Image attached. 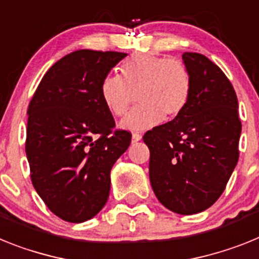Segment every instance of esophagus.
Returning <instances> with one entry per match:
<instances>
[{
    "mask_svg": "<svg viewBox=\"0 0 259 259\" xmlns=\"http://www.w3.org/2000/svg\"><path fill=\"white\" fill-rule=\"evenodd\" d=\"M141 139H142V136H141L139 133H133V136H132V142H133V143L139 142Z\"/></svg>",
    "mask_w": 259,
    "mask_h": 259,
    "instance_id": "esophagus-1",
    "label": "esophagus"
}]
</instances>
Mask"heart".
<instances>
[{
	"label": "heart",
	"mask_w": 259,
	"mask_h": 259,
	"mask_svg": "<svg viewBox=\"0 0 259 259\" xmlns=\"http://www.w3.org/2000/svg\"><path fill=\"white\" fill-rule=\"evenodd\" d=\"M190 73L179 58L136 56L121 67V78L107 75L100 84V98L114 117L126 113L134 96L138 107L121 122V127L143 132L172 120L185 109L190 96Z\"/></svg>",
	"instance_id": "heart-1"
}]
</instances>
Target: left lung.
Masks as SVG:
<instances>
[{"mask_svg": "<svg viewBox=\"0 0 259 259\" xmlns=\"http://www.w3.org/2000/svg\"><path fill=\"white\" fill-rule=\"evenodd\" d=\"M190 96L172 121L148 130L150 183L168 210L193 215L212 206L238 161L241 121L232 84L206 56L185 52Z\"/></svg>", "mask_w": 259, "mask_h": 259, "instance_id": "obj_1", "label": "left lung"}]
</instances>
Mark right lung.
<instances>
[{
  "label": "right lung",
  "mask_w": 259,
  "mask_h": 259,
  "mask_svg": "<svg viewBox=\"0 0 259 259\" xmlns=\"http://www.w3.org/2000/svg\"><path fill=\"white\" fill-rule=\"evenodd\" d=\"M126 53L80 49L42 76L30 105L26 154L31 180L52 212L82 223L104 207L111 169L132 142L100 98V84Z\"/></svg>",
  "instance_id": "1"
}]
</instances>
